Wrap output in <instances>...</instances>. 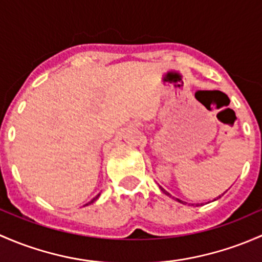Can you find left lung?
Returning <instances> with one entry per match:
<instances>
[{"label":"left lung","instance_id":"8db88e82","mask_svg":"<svg viewBox=\"0 0 262 262\" xmlns=\"http://www.w3.org/2000/svg\"><path fill=\"white\" fill-rule=\"evenodd\" d=\"M160 188H161V187H160ZM161 190H163V191H164V193H165V194H166V195H170V194H169V193H168V191H166V190H164V189H163V188H161ZM170 196H171V195H170ZM220 196H221V195H220ZM177 201H178V202H180V203H183V202H182V201H180V199H178V198H177Z\"/></svg>","mask_w":262,"mask_h":262}]
</instances>
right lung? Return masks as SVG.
I'll list each match as a JSON object with an SVG mask.
<instances>
[{"instance_id":"add662e5","label":"right lung","mask_w":262,"mask_h":262,"mask_svg":"<svg viewBox=\"0 0 262 262\" xmlns=\"http://www.w3.org/2000/svg\"><path fill=\"white\" fill-rule=\"evenodd\" d=\"M99 195H101V194H97V195H96V196H94V198H93V199H92V201L90 202V203H87V204H85V206H88V204L93 203V202H94V201H97V199H98V196H99Z\"/></svg>"}]
</instances>
